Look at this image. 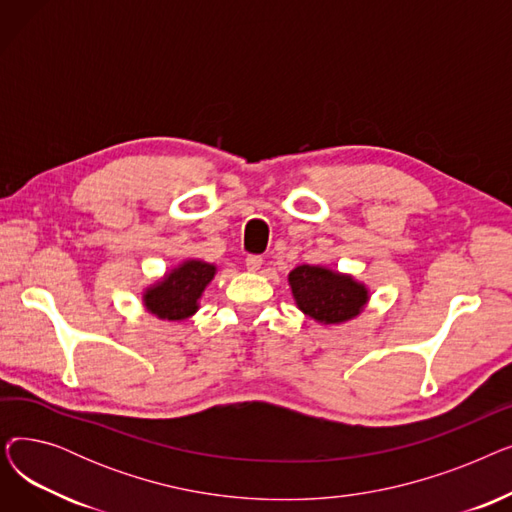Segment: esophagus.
Wrapping results in <instances>:
<instances>
[{
    "mask_svg": "<svg viewBox=\"0 0 512 512\" xmlns=\"http://www.w3.org/2000/svg\"><path fill=\"white\" fill-rule=\"evenodd\" d=\"M261 263H263V259L259 255H249L247 261H245L249 272H259L261 270Z\"/></svg>",
    "mask_w": 512,
    "mask_h": 512,
    "instance_id": "obj_1",
    "label": "esophagus"
}]
</instances>
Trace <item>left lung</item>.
Returning <instances> with one entry per match:
<instances>
[{
    "instance_id": "obj_1",
    "label": "left lung",
    "mask_w": 512,
    "mask_h": 512,
    "mask_svg": "<svg viewBox=\"0 0 512 512\" xmlns=\"http://www.w3.org/2000/svg\"><path fill=\"white\" fill-rule=\"evenodd\" d=\"M288 284L297 307L321 326L357 319L371 299L365 282L326 265H297L288 274Z\"/></svg>"
}]
</instances>
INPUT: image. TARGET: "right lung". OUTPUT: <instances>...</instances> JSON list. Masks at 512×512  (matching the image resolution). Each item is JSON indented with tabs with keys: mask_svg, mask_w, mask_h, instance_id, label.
<instances>
[{
	"mask_svg": "<svg viewBox=\"0 0 512 512\" xmlns=\"http://www.w3.org/2000/svg\"><path fill=\"white\" fill-rule=\"evenodd\" d=\"M218 265L203 259H184L159 280L143 288V307L157 319L184 321L201 307V297Z\"/></svg>",
	"mask_w": 512,
	"mask_h": 512,
	"instance_id": "1",
	"label": "right lung"
}]
</instances>
